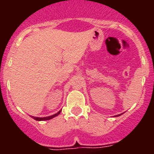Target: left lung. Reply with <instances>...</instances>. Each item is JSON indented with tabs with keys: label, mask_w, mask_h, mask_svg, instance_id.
Instances as JSON below:
<instances>
[{
	"label": "left lung",
	"mask_w": 154,
	"mask_h": 154,
	"mask_svg": "<svg viewBox=\"0 0 154 154\" xmlns=\"http://www.w3.org/2000/svg\"><path fill=\"white\" fill-rule=\"evenodd\" d=\"M118 116H120V114H119V115H117Z\"/></svg>",
	"instance_id": "1"
}]
</instances>
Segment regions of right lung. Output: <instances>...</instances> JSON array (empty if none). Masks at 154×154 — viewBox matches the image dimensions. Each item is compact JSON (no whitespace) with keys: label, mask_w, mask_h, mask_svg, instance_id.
Wrapping results in <instances>:
<instances>
[{"label":"right lung","mask_w":154,"mask_h":154,"mask_svg":"<svg viewBox=\"0 0 154 154\" xmlns=\"http://www.w3.org/2000/svg\"><path fill=\"white\" fill-rule=\"evenodd\" d=\"M60 112H61V110L58 112H57V113L54 114V115H52V116H47V117L40 118V117H35V116H32V117L34 118V119H35V120H38V121L48 120V119H52V118H54V117H55V116H58V114L60 113Z\"/></svg>","instance_id":"obj_1"}]
</instances>
